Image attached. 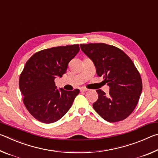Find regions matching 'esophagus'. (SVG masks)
Returning <instances> with one entry per match:
<instances>
[{
  "mask_svg": "<svg viewBox=\"0 0 158 158\" xmlns=\"http://www.w3.org/2000/svg\"><path fill=\"white\" fill-rule=\"evenodd\" d=\"M80 90H81V92H86V91H88V90H89V89H85V88H81V89H80Z\"/></svg>",
  "mask_w": 158,
  "mask_h": 158,
  "instance_id": "34e87169",
  "label": "esophagus"
}]
</instances>
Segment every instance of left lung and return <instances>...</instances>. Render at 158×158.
I'll return each mask as SVG.
<instances>
[{
  "mask_svg": "<svg viewBox=\"0 0 158 158\" xmlns=\"http://www.w3.org/2000/svg\"><path fill=\"white\" fill-rule=\"evenodd\" d=\"M81 50L93 60L96 73L104 77L110 88L108 94L96 90L98 99L95 111L106 121H123L132 113L142 91L141 75L130 58L123 51L105 43L80 44Z\"/></svg>",
  "mask_w": 158,
  "mask_h": 158,
  "instance_id": "1",
  "label": "left lung"
}]
</instances>
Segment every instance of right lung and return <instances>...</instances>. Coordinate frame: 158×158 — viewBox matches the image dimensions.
<instances>
[{
  "label": "right lung",
  "mask_w": 158,
  "mask_h": 158,
  "mask_svg": "<svg viewBox=\"0 0 158 158\" xmlns=\"http://www.w3.org/2000/svg\"><path fill=\"white\" fill-rule=\"evenodd\" d=\"M79 51V44L52 47L34 53L26 62L19 85L23 104L37 121L52 123L70 109L79 90H58L54 79L66 73Z\"/></svg>",
  "instance_id": "1"
}]
</instances>
